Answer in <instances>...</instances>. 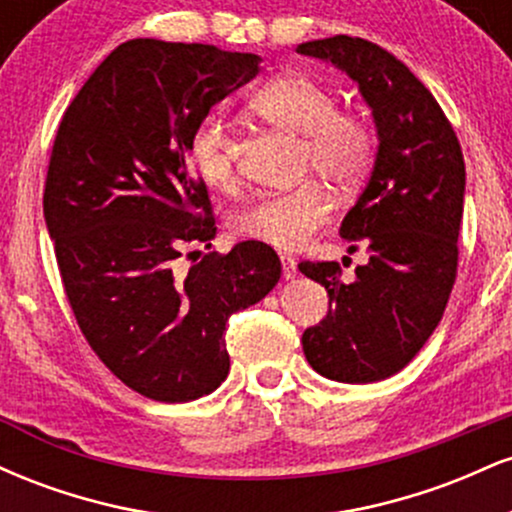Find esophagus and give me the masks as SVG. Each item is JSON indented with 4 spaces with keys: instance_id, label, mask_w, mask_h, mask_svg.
<instances>
[{
    "instance_id": "obj_1",
    "label": "esophagus",
    "mask_w": 512,
    "mask_h": 512,
    "mask_svg": "<svg viewBox=\"0 0 512 512\" xmlns=\"http://www.w3.org/2000/svg\"><path fill=\"white\" fill-rule=\"evenodd\" d=\"M281 269H284V279H296V260L291 255H281Z\"/></svg>"
}]
</instances>
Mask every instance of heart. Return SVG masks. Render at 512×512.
<instances>
[{"label": "heart", "mask_w": 512, "mask_h": 512, "mask_svg": "<svg viewBox=\"0 0 512 512\" xmlns=\"http://www.w3.org/2000/svg\"><path fill=\"white\" fill-rule=\"evenodd\" d=\"M250 110L284 132L303 134L305 173L315 170L342 190L356 187L373 166V127L363 117L339 110L337 96L310 76L286 74L269 81L252 96ZM187 158L211 190H236V146L216 117L202 120L190 134ZM332 209V192L320 180H308L238 211L233 231L243 240L291 252L303 248L317 228L330 221Z\"/></svg>", "instance_id": "b5f03b06"}]
</instances>
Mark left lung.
Here are the masks:
<instances>
[{"instance_id": "8db88e82", "label": "left lung", "mask_w": 512, "mask_h": 512, "mask_svg": "<svg viewBox=\"0 0 512 512\" xmlns=\"http://www.w3.org/2000/svg\"><path fill=\"white\" fill-rule=\"evenodd\" d=\"M296 52L332 62L373 110L378 156L339 236L370 252L351 284L337 262L298 269L327 289L330 310L303 332L308 363L337 383H378L428 342L457 276L464 158L431 91L395 55L351 35L310 40Z\"/></svg>"}]
</instances>
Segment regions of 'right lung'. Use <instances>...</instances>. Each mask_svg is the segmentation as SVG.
Returning a JSON list of instances; mask_svg holds the SVG:
<instances>
[{"mask_svg": "<svg viewBox=\"0 0 512 512\" xmlns=\"http://www.w3.org/2000/svg\"><path fill=\"white\" fill-rule=\"evenodd\" d=\"M260 55L137 38L76 93L52 144L43 211L67 301L96 356L139 395L192 402L226 380L228 317L281 276L267 245L178 267L216 236L190 134L260 72ZM199 255V252H197Z\"/></svg>", "mask_w": 512, "mask_h": 512, "instance_id": "obj_1", "label": "right lung"}]
</instances>
